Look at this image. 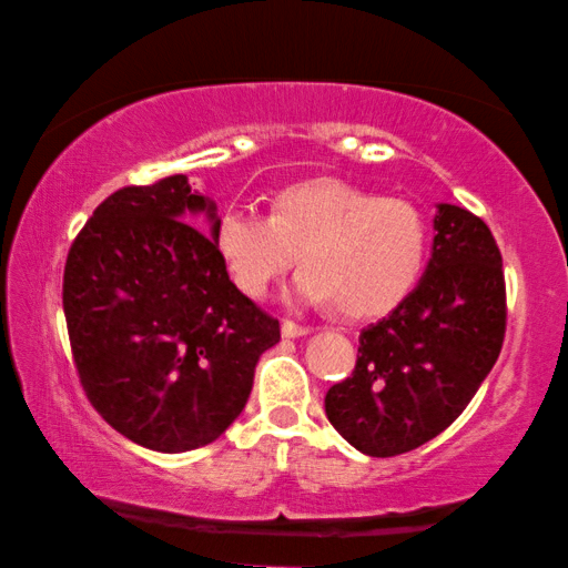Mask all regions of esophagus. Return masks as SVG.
Here are the masks:
<instances>
[{
	"label": "esophagus",
	"mask_w": 568,
	"mask_h": 568,
	"mask_svg": "<svg viewBox=\"0 0 568 568\" xmlns=\"http://www.w3.org/2000/svg\"><path fill=\"white\" fill-rule=\"evenodd\" d=\"M282 334H284V337H304V334H310V327H304V324H296L292 320H284L282 322Z\"/></svg>",
	"instance_id": "1"
}]
</instances>
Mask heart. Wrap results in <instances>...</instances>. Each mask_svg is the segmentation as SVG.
Wrapping results in <instances>:
<instances>
[{"label":"heart","instance_id":"b5f03b06","mask_svg":"<svg viewBox=\"0 0 568 568\" xmlns=\"http://www.w3.org/2000/svg\"><path fill=\"white\" fill-rule=\"evenodd\" d=\"M213 246L248 296H264L300 254L304 268L294 290L304 302H337L347 317H377L413 292L427 226L410 201L317 179L278 191L268 216L246 206L223 209Z\"/></svg>","mask_w":568,"mask_h":568}]
</instances>
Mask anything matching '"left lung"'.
<instances>
[{"mask_svg": "<svg viewBox=\"0 0 568 568\" xmlns=\"http://www.w3.org/2000/svg\"><path fill=\"white\" fill-rule=\"evenodd\" d=\"M433 258L420 284L359 334L352 377L324 410L342 438L372 458L420 448L466 410L506 337L504 258L490 229L440 203Z\"/></svg>", "mask_w": 568, "mask_h": 568, "instance_id": "left-lung-1", "label": "left lung"}]
</instances>
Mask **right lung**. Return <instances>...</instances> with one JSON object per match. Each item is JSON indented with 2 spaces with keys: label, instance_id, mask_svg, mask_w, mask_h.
Segmentation results:
<instances>
[{
  "label": "right lung",
  "instance_id": "right-lung-1",
  "mask_svg": "<svg viewBox=\"0 0 568 568\" xmlns=\"http://www.w3.org/2000/svg\"><path fill=\"white\" fill-rule=\"evenodd\" d=\"M185 175L125 185L74 236L62 306L80 385L102 420L158 453L219 438L244 410L278 320L229 278Z\"/></svg>",
  "mask_w": 568,
  "mask_h": 568
}]
</instances>
